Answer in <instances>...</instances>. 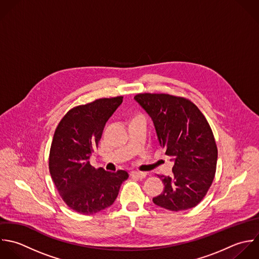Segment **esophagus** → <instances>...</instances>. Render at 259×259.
Listing matches in <instances>:
<instances>
[{"instance_id": "esophagus-1", "label": "esophagus", "mask_w": 259, "mask_h": 259, "mask_svg": "<svg viewBox=\"0 0 259 259\" xmlns=\"http://www.w3.org/2000/svg\"><path fill=\"white\" fill-rule=\"evenodd\" d=\"M130 176L133 177V178H137V179L142 180V179H144V178L146 177V172H142V171H131Z\"/></svg>"}]
</instances>
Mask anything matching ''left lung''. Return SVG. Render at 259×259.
Instances as JSON below:
<instances>
[{
    "instance_id": "1",
    "label": "left lung",
    "mask_w": 259,
    "mask_h": 259,
    "mask_svg": "<svg viewBox=\"0 0 259 259\" xmlns=\"http://www.w3.org/2000/svg\"><path fill=\"white\" fill-rule=\"evenodd\" d=\"M134 99L151 117L160 146L175 161L171 178L158 176L164 190L153 203L175 212L196 207L214 181L218 158L206 117L183 97L144 93Z\"/></svg>"
}]
</instances>
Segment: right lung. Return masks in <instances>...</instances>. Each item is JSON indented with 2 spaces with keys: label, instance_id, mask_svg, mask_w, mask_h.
I'll list each match as a JSON object with an SVG mask.
<instances>
[{
  "label": "right lung",
  "instance_id": "1",
  "mask_svg": "<svg viewBox=\"0 0 259 259\" xmlns=\"http://www.w3.org/2000/svg\"><path fill=\"white\" fill-rule=\"evenodd\" d=\"M123 97L104 98L70 109L57 125L49 152V172L63 202L73 211L92 215L115 202L127 171L96 169L89 159L104 127Z\"/></svg>",
  "mask_w": 259,
  "mask_h": 259
}]
</instances>
